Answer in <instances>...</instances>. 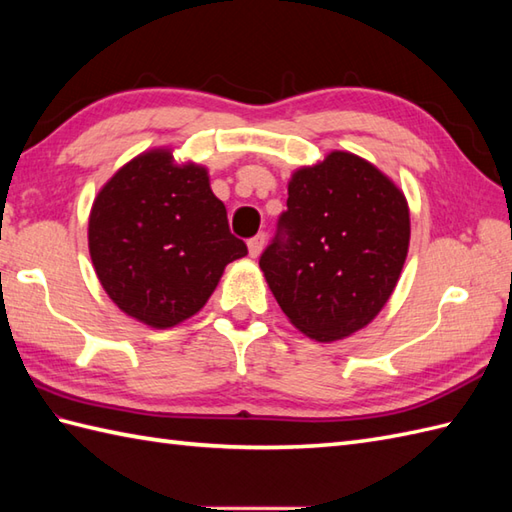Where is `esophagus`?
Here are the masks:
<instances>
[{
  "label": "esophagus",
  "mask_w": 512,
  "mask_h": 512,
  "mask_svg": "<svg viewBox=\"0 0 512 512\" xmlns=\"http://www.w3.org/2000/svg\"><path fill=\"white\" fill-rule=\"evenodd\" d=\"M264 246H266V235H264V233L255 235L253 239H248V255L253 257V259H255V257H259V255H262Z\"/></svg>",
  "instance_id": "1"
}]
</instances>
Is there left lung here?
I'll use <instances>...</instances> for the list:
<instances>
[{"label": "left lung", "instance_id": "left-lung-1", "mask_svg": "<svg viewBox=\"0 0 512 512\" xmlns=\"http://www.w3.org/2000/svg\"><path fill=\"white\" fill-rule=\"evenodd\" d=\"M411 237L405 193L372 162L334 149L292 171L288 211L259 268L288 321L332 343L372 323L394 292Z\"/></svg>", "mask_w": 512, "mask_h": 512}]
</instances>
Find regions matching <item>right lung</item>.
<instances>
[{
    "label": "right lung",
    "instance_id": "obj_1",
    "mask_svg": "<svg viewBox=\"0 0 512 512\" xmlns=\"http://www.w3.org/2000/svg\"><path fill=\"white\" fill-rule=\"evenodd\" d=\"M94 273L118 310L154 330L198 314L224 268L244 257L209 169L171 147L138 154L96 193L88 220Z\"/></svg>",
    "mask_w": 512,
    "mask_h": 512
}]
</instances>
